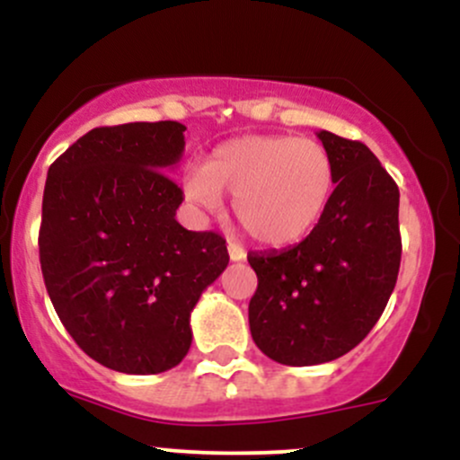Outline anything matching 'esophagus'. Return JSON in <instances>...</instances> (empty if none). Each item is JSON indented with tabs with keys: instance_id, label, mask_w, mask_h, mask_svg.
Returning <instances> with one entry per match:
<instances>
[{
	"instance_id": "1",
	"label": "esophagus",
	"mask_w": 460,
	"mask_h": 460,
	"mask_svg": "<svg viewBox=\"0 0 460 460\" xmlns=\"http://www.w3.org/2000/svg\"><path fill=\"white\" fill-rule=\"evenodd\" d=\"M226 251H229V260L231 261H242L246 257V251L242 248V244H237V242H231L226 244Z\"/></svg>"
}]
</instances>
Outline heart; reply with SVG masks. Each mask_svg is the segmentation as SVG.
<instances>
[{"label":"heart","instance_id":"obj_1","mask_svg":"<svg viewBox=\"0 0 460 460\" xmlns=\"http://www.w3.org/2000/svg\"><path fill=\"white\" fill-rule=\"evenodd\" d=\"M183 188L205 209H218L220 194L234 197L237 223L252 240L285 246L322 220L335 190V164L314 138L251 134L216 146Z\"/></svg>","mask_w":460,"mask_h":460}]
</instances>
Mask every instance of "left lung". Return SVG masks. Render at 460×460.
<instances>
[{
    "label": "left lung",
    "instance_id": "obj_1",
    "mask_svg": "<svg viewBox=\"0 0 460 460\" xmlns=\"http://www.w3.org/2000/svg\"><path fill=\"white\" fill-rule=\"evenodd\" d=\"M318 138L335 164L322 220L296 246L248 252L257 274L252 341L283 366H318L361 344L387 307L402 257L400 192L378 157L331 131Z\"/></svg>",
    "mask_w": 460,
    "mask_h": 460
}]
</instances>
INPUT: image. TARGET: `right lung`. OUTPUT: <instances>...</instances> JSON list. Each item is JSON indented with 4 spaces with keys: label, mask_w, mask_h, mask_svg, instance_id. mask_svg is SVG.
Instances as JSON below:
<instances>
[{
    "label": "right lung",
    "mask_w": 460,
    "mask_h": 460,
    "mask_svg": "<svg viewBox=\"0 0 460 460\" xmlns=\"http://www.w3.org/2000/svg\"><path fill=\"white\" fill-rule=\"evenodd\" d=\"M177 120L94 128L49 166L40 270L75 344L123 374L175 367L192 344L190 314L229 263L225 237L175 220Z\"/></svg>",
    "instance_id": "right-lung-1"
}]
</instances>
